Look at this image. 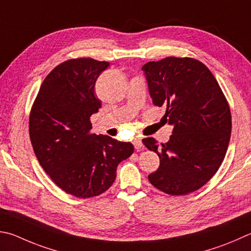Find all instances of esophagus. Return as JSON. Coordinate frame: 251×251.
Returning a JSON list of instances; mask_svg holds the SVG:
<instances>
[{
	"label": "esophagus",
	"mask_w": 251,
	"mask_h": 251,
	"mask_svg": "<svg viewBox=\"0 0 251 251\" xmlns=\"http://www.w3.org/2000/svg\"><path fill=\"white\" fill-rule=\"evenodd\" d=\"M133 144H134L136 149H143V147H144L143 141H141L140 137H135L133 140Z\"/></svg>",
	"instance_id": "34e87169"
}]
</instances>
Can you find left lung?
I'll return each mask as SVG.
<instances>
[{"label":"left lung","mask_w":251,"mask_h":251,"mask_svg":"<svg viewBox=\"0 0 251 251\" xmlns=\"http://www.w3.org/2000/svg\"><path fill=\"white\" fill-rule=\"evenodd\" d=\"M152 102L166 106L173 131L166 144L143 139L160 166L148 176L154 188L186 195L202 188L221 167L231 134L228 102L208 68L194 58L167 57L143 67Z\"/></svg>","instance_id":"8db88e82"}]
</instances>
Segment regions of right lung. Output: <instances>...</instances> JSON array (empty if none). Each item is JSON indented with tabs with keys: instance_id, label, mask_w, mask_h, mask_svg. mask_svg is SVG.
I'll list each match as a JSON object with an SVG mask.
<instances>
[{
	"instance_id": "right-lung-1",
	"label": "right lung",
	"mask_w": 251,
	"mask_h": 251,
	"mask_svg": "<svg viewBox=\"0 0 251 251\" xmlns=\"http://www.w3.org/2000/svg\"><path fill=\"white\" fill-rule=\"evenodd\" d=\"M108 66L92 58L63 61L45 78L29 114V137L40 166L75 198L105 192L118 163L134 152L130 143L91 133L90 117L101 107L95 82Z\"/></svg>"
}]
</instances>
